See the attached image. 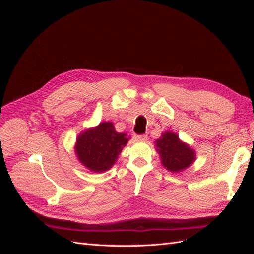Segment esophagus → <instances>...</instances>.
Masks as SVG:
<instances>
[{"label": "esophagus", "instance_id": "1", "mask_svg": "<svg viewBox=\"0 0 254 254\" xmlns=\"http://www.w3.org/2000/svg\"><path fill=\"white\" fill-rule=\"evenodd\" d=\"M134 139L136 141H146V140H147V135H146V134H136V135H134Z\"/></svg>", "mask_w": 254, "mask_h": 254}]
</instances>
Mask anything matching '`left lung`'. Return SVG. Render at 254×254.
Returning a JSON list of instances; mask_svg holds the SVG:
<instances>
[{
  "instance_id": "left-lung-1",
  "label": "left lung",
  "mask_w": 254,
  "mask_h": 254,
  "mask_svg": "<svg viewBox=\"0 0 254 254\" xmlns=\"http://www.w3.org/2000/svg\"><path fill=\"white\" fill-rule=\"evenodd\" d=\"M162 164L171 172H181L195 160V151L174 132H165L156 141Z\"/></svg>"
}]
</instances>
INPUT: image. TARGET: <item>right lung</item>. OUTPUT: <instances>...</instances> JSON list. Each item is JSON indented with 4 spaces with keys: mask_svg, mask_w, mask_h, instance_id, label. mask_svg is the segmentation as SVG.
Segmentation results:
<instances>
[{
    "mask_svg": "<svg viewBox=\"0 0 254 254\" xmlns=\"http://www.w3.org/2000/svg\"><path fill=\"white\" fill-rule=\"evenodd\" d=\"M128 142L125 133L115 131L112 123H101L97 127L81 133L76 142V153L89 170L101 173L115 163Z\"/></svg>",
    "mask_w": 254,
    "mask_h": 254,
    "instance_id": "right-lung-1",
    "label": "right lung"
}]
</instances>
